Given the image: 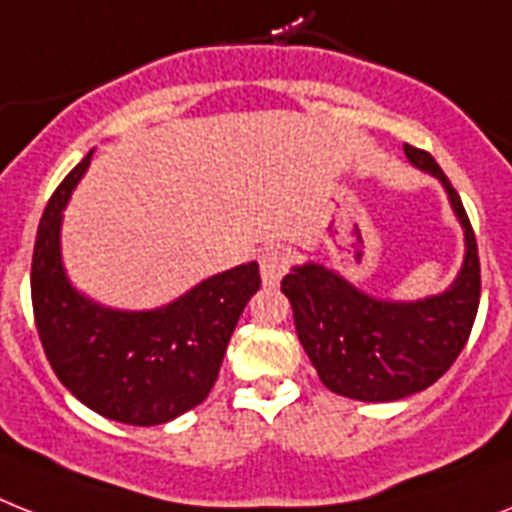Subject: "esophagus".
Returning <instances> with one entry per match:
<instances>
[{
    "label": "esophagus",
    "mask_w": 512,
    "mask_h": 512,
    "mask_svg": "<svg viewBox=\"0 0 512 512\" xmlns=\"http://www.w3.org/2000/svg\"><path fill=\"white\" fill-rule=\"evenodd\" d=\"M259 264L264 287H277L282 277H285L287 266H290V253L285 248H269V251L261 253Z\"/></svg>",
    "instance_id": "obj_1"
}]
</instances>
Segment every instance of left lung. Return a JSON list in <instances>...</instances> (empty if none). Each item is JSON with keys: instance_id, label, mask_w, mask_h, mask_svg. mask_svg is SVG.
I'll return each instance as SVG.
<instances>
[{"instance_id": "1", "label": "left lung", "mask_w": 512, "mask_h": 512, "mask_svg": "<svg viewBox=\"0 0 512 512\" xmlns=\"http://www.w3.org/2000/svg\"><path fill=\"white\" fill-rule=\"evenodd\" d=\"M416 170L432 175L463 230V261L442 293L416 301L379 298L322 261H303L282 280L295 332L324 387L363 403H392L437 382L474 327L479 311V251L466 209L432 154L403 146Z\"/></svg>"}]
</instances>
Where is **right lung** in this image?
<instances>
[{"label":"right lung","mask_w":512,"mask_h":512,"mask_svg":"<svg viewBox=\"0 0 512 512\" xmlns=\"http://www.w3.org/2000/svg\"><path fill=\"white\" fill-rule=\"evenodd\" d=\"M94 151L62 180L38 222L31 266L36 329L54 374L99 416L167 424L206 400L235 324L259 290V264L211 274L175 301L143 311L80 293L62 261V219Z\"/></svg>","instance_id":"1"}]
</instances>
